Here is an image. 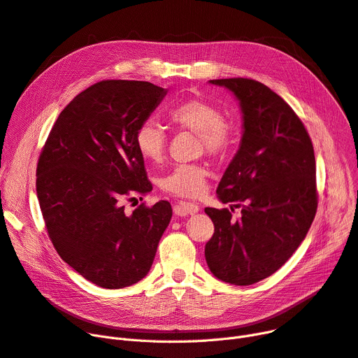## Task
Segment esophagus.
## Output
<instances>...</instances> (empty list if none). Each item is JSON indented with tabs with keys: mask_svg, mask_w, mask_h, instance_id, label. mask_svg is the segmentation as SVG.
Masks as SVG:
<instances>
[{
	"mask_svg": "<svg viewBox=\"0 0 358 358\" xmlns=\"http://www.w3.org/2000/svg\"><path fill=\"white\" fill-rule=\"evenodd\" d=\"M173 211L176 215H186V214H196L199 211V205L191 201H179L173 206Z\"/></svg>",
	"mask_w": 358,
	"mask_h": 358,
	"instance_id": "obj_1",
	"label": "esophagus"
}]
</instances>
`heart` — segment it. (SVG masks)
I'll list each match as a JSON object with an SVG mask.
<instances>
[{
    "label": "heart",
    "mask_w": 358,
    "mask_h": 358,
    "mask_svg": "<svg viewBox=\"0 0 358 358\" xmlns=\"http://www.w3.org/2000/svg\"><path fill=\"white\" fill-rule=\"evenodd\" d=\"M166 118L173 127L198 134L209 155H224L233 143L222 113L209 102L201 99L182 102L167 111ZM134 144L144 160L157 163L164 156L166 136L156 122L144 121L136 130ZM208 176L209 172L202 164H178L162 178L160 186L167 194L195 198L205 192Z\"/></svg>",
    "instance_id": "b5f03b06"
}]
</instances>
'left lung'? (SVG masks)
Masks as SVG:
<instances>
[{
    "mask_svg": "<svg viewBox=\"0 0 358 358\" xmlns=\"http://www.w3.org/2000/svg\"><path fill=\"white\" fill-rule=\"evenodd\" d=\"M209 82L233 92L243 111L240 149L217 187L220 201L241 208V217L205 208L215 228L205 259L220 280L247 286L279 270L308 234L318 208L313 145L296 113L264 83Z\"/></svg>",
    "mask_w": 358,
    "mask_h": 358,
    "instance_id": "left-lung-1",
    "label": "left lung"
}]
</instances>
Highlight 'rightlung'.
<instances>
[{"label":"right lung","instance_id":"right-lung-1","mask_svg":"<svg viewBox=\"0 0 358 358\" xmlns=\"http://www.w3.org/2000/svg\"><path fill=\"white\" fill-rule=\"evenodd\" d=\"M166 92L143 80L96 82L63 108L41 149L36 191L49 238L63 262L99 287L141 280L171 222L167 201L124 209L153 189L134 134Z\"/></svg>","mask_w":358,"mask_h":358}]
</instances>
